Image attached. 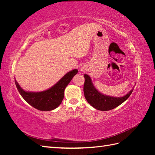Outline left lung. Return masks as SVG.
<instances>
[{
    "label": "left lung",
    "instance_id": "1",
    "mask_svg": "<svg viewBox=\"0 0 155 155\" xmlns=\"http://www.w3.org/2000/svg\"><path fill=\"white\" fill-rule=\"evenodd\" d=\"M84 95L88 104L99 110L107 111L114 109L127 100L133 91V88L123 97H113L105 95L98 91L94 86L92 79L88 75L84 74Z\"/></svg>",
    "mask_w": 155,
    "mask_h": 155
}]
</instances>
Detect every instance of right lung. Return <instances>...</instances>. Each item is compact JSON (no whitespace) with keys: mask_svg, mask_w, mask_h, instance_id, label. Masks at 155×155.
Wrapping results in <instances>:
<instances>
[{"mask_svg":"<svg viewBox=\"0 0 155 155\" xmlns=\"http://www.w3.org/2000/svg\"><path fill=\"white\" fill-rule=\"evenodd\" d=\"M78 70L74 69L67 72L60 80L47 90L41 92L25 91L15 79L17 90L24 100L33 107L41 111H50L58 107L64 97V89Z\"/></svg>","mask_w":155,"mask_h":155,"instance_id":"obj_1","label":"right lung"}]
</instances>
